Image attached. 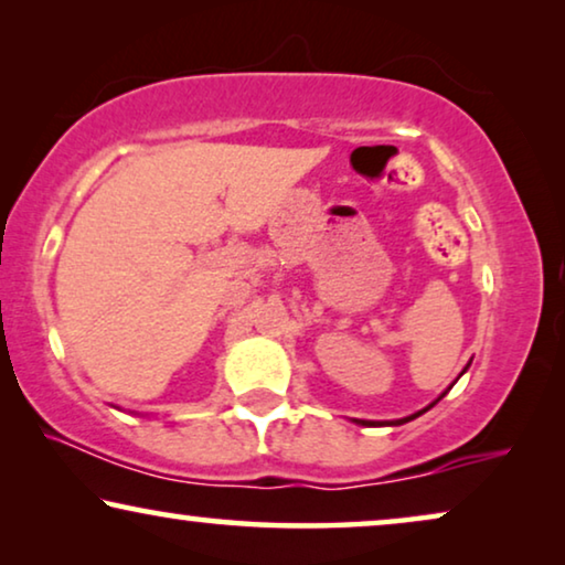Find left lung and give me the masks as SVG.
I'll return each mask as SVG.
<instances>
[{
    "mask_svg": "<svg viewBox=\"0 0 565 565\" xmlns=\"http://www.w3.org/2000/svg\"><path fill=\"white\" fill-rule=\"evenodd\" d=\"M414 416H419V414H414ZM414 416H408V419H414ZM408 419H401V422H391V424H404V422H408ZM360 424H367V427H370V424H375V422H360Z\"/></svg>",
    "mask_w": 565,
    "mask_h": 565,
    "instance_id": "left-lung-1",
    "label": "left lung"
}]
</instances>
